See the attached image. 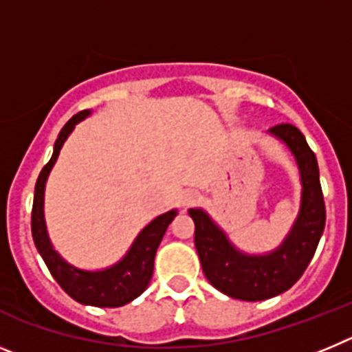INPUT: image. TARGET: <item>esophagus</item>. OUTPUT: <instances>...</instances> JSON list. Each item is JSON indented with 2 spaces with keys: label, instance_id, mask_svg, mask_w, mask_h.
<instances>
[{
  "label": "esophagus",
  "instance_id": "esophagus-1",
  "mask_svg": "<svg viewBox=\"0 0 352 352\" xmlns=\"http://www.w3.org/2000/svg\"><path fill=\"white\" fill-rule=\"evenodd\" d=\"M199 199V194L195 190H186L185 194L182 195V204L183 206H192Z\"/></svg>",
  "mask_w": 352,
  "mask_h": 352
}]
</instances>
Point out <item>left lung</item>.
<instances>
[{
    "label": "left lung",
    "instance_id": "1",
    "mask_svg": "<svg viewBox=\"0 0 352 352\" xmlns=\"http://www.w3.org/2000/svg\"><path fill=\"white\" fill-rule=\"evenodd\" d=\"M268 132L287 146L301 179L300 211L289 234L275 250L266 254L239 250L203 208L188 210L195 223L194 241L206 278L220 292L243 301L268 300L296 284L316 254L326 223L319 166L305 135L289 123Z\"/></svg>",
    "mask_w": 352,
    "mask_h": 352
}]
</instances>
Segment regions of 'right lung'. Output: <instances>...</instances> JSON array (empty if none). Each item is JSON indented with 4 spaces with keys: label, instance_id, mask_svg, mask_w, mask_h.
<instances>
[{
    "label": "right lung",
    "instance_id": "obj_1",
    "mask_svg": "<svg viewBox=\"0 0 352 352\" xmlns=\"http://www.w3.org/2000/svg\"><path fill=\"white\" fill-rule=\"evenodd\" d=\"M91 114L89 109L80 111L67 125L61 129L60 135L54 142L51 160L43 167L35 185V199H33V211H31V234L33 241L42 256L43 263L47 264L49 272L54 276L56 282L61 285L68 296L82 305L91 307H102V309H114L130 303L138 296H141L149 280L153 276L155 254L160 245L162 238L166 234L167 227L178 214V210H170L164 214H158L157 219L151 220L148 226L133 239L129 252L121 257L116 264L104 270H80L74 264L67 263L63 257L52 247L49 238L47 226H45V214H43V194H45V183H47L49 173L54 167L56 160L60 157L65 141L68 139L76 125L84 118Z\"/></svg>",
    "mask_w": 352,
    "mask_h": 352
}]
</instances>
